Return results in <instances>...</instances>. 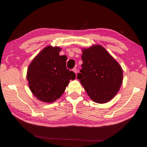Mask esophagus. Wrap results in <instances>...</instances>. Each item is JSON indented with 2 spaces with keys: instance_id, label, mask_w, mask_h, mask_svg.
Wrapping results in <instances>:
<instances>
[{
  "instance_id": "1",
  "label": "esophagus",
  "mask_w": 147,
  "mask_h": 147,
  "mask_svg": "<svg viewBox=\"0 0 147 147\" xmlns=\"http://www.w3.org/2000/svg\"><path fill=\"white\" fill-rule=\"evenodd\" d=\"M73 72L75 74H76L77 73V69H76V67H74L73 69Z\"/></svg>"
}]
</instances>
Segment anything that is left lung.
Here are the masks:
<instances>
[{
    "mask_svg": "<svg viewBox=\"0 0 147 147\" xmlns=\"http://www.w3.org/2000/svg\"><path fill=\"white\" fill-rule=\"evenodd\" d=\"M82 68L77 78L93 102L110 101L123 83V69L103 47L96 45L83 50Z\"/></svg>",
    "mask_w": 147,
    "mask_h": 147,
    "instance_id": "1",
    "label": "left lung"
}]
</instances>
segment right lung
Wrapping results in <instances>:
<instances>
[{
  "mask_svg": "<svg viewBox=\"0 0 147 147\" xmlns=\"http://www.w3.org/2000/svg\"><path fill=\"white\" fill-rule=\"evenodd\" d=\"M61 49L48 46L30 64L27 80L33 94L40 100L52 102L60 98L69 80L76 74L66 67V55H59Z\"/></svg>",
  "mask_w": 147,
  "mask_h": 147,
  "instance_id": "right-lung-1",
  "label": "right lung"
}]
</instances>
